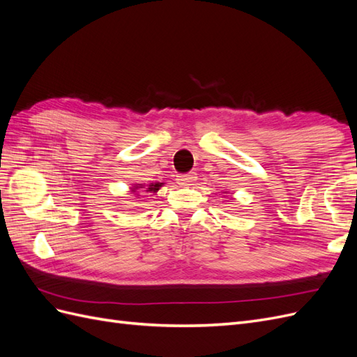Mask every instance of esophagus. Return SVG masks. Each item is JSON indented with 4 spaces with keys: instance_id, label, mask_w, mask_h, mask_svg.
Returning <instances> with one entry per match:
<instances>
[{
    "instance_id": "34e87169",
    "label": "esophagus",
    "mask_w": 357,
    "mask_h": 357,
    "mask_svg": "<svg viewBox=\"0 0 357 357\" xmlns=\"http://www.w3.org/2000/svg\"><path fill=\"white\" fill-rule=\"evenodd\" d=\"M195 180H197L195 172H189V174H180V176H177V183H178V185H181V186H189Z\"/></svg>"
}]
</instances>
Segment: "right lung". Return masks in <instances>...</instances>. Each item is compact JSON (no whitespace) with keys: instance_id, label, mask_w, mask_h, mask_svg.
<instances>
[{"instance_id":"obj_1","label":"right lung","mask_w":357,"mask_h":357,"mask_svg":"<svg viewBox=\"0 0 357 357\" xmlns=\"http://www.w3.org/2000/svg\"><path fill=\"white\" fill-rule=\"evenodd\" d=\"M162 185H164V183H150V185H135V186H132V189H131V192L132 193H156L158 190H159V188H162Z\"/></svg>"}]
</instances>
